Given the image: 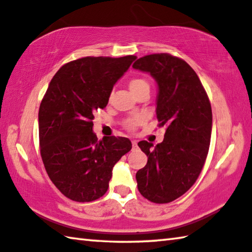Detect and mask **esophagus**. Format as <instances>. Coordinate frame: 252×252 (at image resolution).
Here are the masks:
<instances>
[{"label":"esophagus","instance_id":"obj_1","mask_svg":"<svg viewBox=\"0 0 252 252\" xmlns=\"http://www.w3.org/2000/svg\"><path fill=\"white\" fill-rule=\"evenodd\" d=\"M132 147H133V149H135L136 147H138V142H136L135 140H133V141H132Z\"/></svg>","mask_w":252,"mask_h":252}]
</instances>
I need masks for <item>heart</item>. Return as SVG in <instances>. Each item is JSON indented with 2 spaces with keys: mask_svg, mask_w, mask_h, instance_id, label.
I'll return each instance as SVG.
<instances>
[{
  "mask_svg": "<svg viewBox=\"0 0 252 252\" xmlns=\"http://www.w3.org/2000/svg\"><path fill=\"white\" fill-rule=\"evenodd\" d=\"M129 88H130L131 92L133 93V92H136V91L141 90V89H143V88H149V83H148V81H146L144 79H140V78L132 79V80L130 81ZM142 120H143L142 117H140V116L132 117V118H130V119H127L126 126L129 127V129H131V130L134 129V127H135L136 126H139L140 123L142 122Z\"/></svg>",
  "mask_w": 252,
  "mask_h": 252,
  "instance_id": "heart-1",
  "label": "heart"
}]
</instances>
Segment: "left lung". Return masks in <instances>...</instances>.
<instances>
[{
	"instance_id": "1",
	"label": "left lung",
	"mask_w": 252,
	"mask_h": 252,
	"mask_svg": "<svg viewBox=\"0 0 252 252\" xmlns=\"http://www.w3.org/2000/svg\"><path fill=\"white\" fill-rule=\"evenodd\" d=\"M132 66L156 80L157 118L160 126H167L161 143H138L148 157L146 167L135 174L138 189L151 202L168 203L186 193L203 168L211 139V105L197 73L181 59L150 54Z\"/></svg>"
}]
</instances>
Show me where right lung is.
<instances>
[{
    "instance_id": "add662e5",
    "label": "right lung",
    "mask_w": 252,
    "mask_h": 252,
    "mask_svg": "<svg viewBox=\"0 0 252 252\" xmlns=\"http://www.w3.org/2000/svg\"><path fill=\"white\" fill-rule=\"evenodd\" d=\"M136 58L87 57L66 63L51 80L39 110L41 157L51 181L73 201L90 202L109 188L114 164L132 148L122 136L97 140L94 111Z\"/></svg>"
}]
</instances>
